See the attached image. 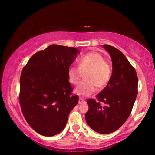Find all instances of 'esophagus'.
Returning a JSON list of instances; mask_svg holds the SVG:
<instances>
[{"label":"esophagus","mask_w":155,"mask_h":155,"mask_svg":"<svg viewBox=\"0 0 155 155\" xmlns=\"http://www.w3.org/2000/svg\"><path fill=\"white\" fill-rule=\"evenodd\" d=\"M85 103V100H84L83 98H78V104H83V103Z\"/></svg>","instance_id":"34e87169"}]
</instances>
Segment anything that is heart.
Segmentation results:
<instances>
[{
  "label": "heart",
  "mask_w": 155,
  "mask_h": 155,
  "mask_svg": "<svg viewBox=\"0 0 155 155\" xmlns=\"http://www.w3.org/2000/svg\"><path fill=\"white\" fill-rule=\"evenodd\" d=\"M78 67L71 65L68 70V80L73 85L79 83L82 73L84 80L75 90V93L80 96H90L96 88L101 89L105 86L111 77V68L104 61V57L97 52H90L81 57L78 61Z\"/></svg>",
  "instance_id": "b5f03b06"
}]
</instances>
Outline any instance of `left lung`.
Masks as SVG:
<instances>
[{
	"label": "left lung",
	"instance_id": "obj_1",
	"mask_svg": "<svg viewBox=\"0 0 155 155\" xmlns=\"http://www.w3.org/2000/svg\"><path fill=\"white\" fill-rule=\"evenodd\" d=\"M112 61V74L105 88L96 98L87 100L85 120L89 127L101 134L117 130L127 121L137 96V73L121 51L107 44L103 45Z\"/></svg>",
	"mask_w": 155,
	"mask_h": 155
}]
</instances>
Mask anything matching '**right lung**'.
I'll list each match as a JSON object with an SVG mask.
<instances>
[{
  "instance_id": "add662e5",
  "label": "right lung",
  "mask_w": 155,
  "mask_h": 155,
  "mask_svg": "<svg viewBox=\"0 0 155 155\" xmlns=\"http://www.w3.org/2000/svg\"><path fill=\"white\" fill-rule=\"evenodd\" d=\"M79 51L52 44L36 52L23 68L20 79L22 114L33 129L41 135L59 134L78 102L72 96L68 70Z\"/></svg>"
}]
</instances>
